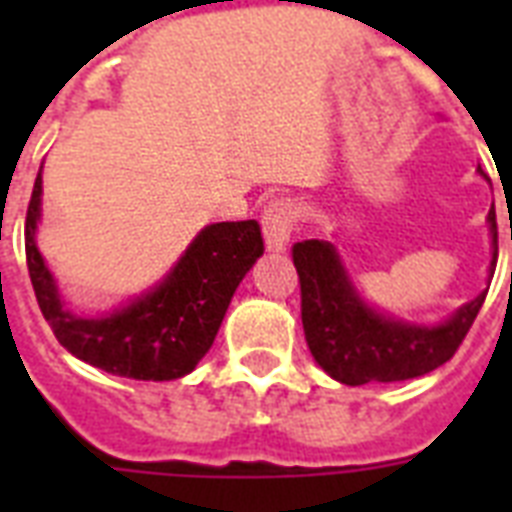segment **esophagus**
Segmentation results:
<instances>
[{"mask_svg":"<svg viewBox=\"0 0 512 512\" xmlns=\"http://www.w3.org/2000/svg\"><path fill=\"white\" fill-rule=\"evenodd\" d=\"M297 223V207L289 199H273L263 209V239L268 252L287 249L289 233Z\"/></svg>","mask_w":512,"mask_h":512,"instance_id":"esophagus-1","label":"esophagus"}]
</instances>
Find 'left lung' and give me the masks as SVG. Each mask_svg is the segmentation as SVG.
<instances>
[{"mask_svg":"<svg viewBox=\"0 0 512 512\" xmlns=\"http://www.w3.org/2000/svg\"><path fill=\"white\" fill-rule=\"evenodd\" d=\"M486 220L492 233V279L497 265V215L489 212ZM292 260L300 276L308 348L316 364L345 385L412 380L446 364L473 327L489 292L484 289L441 324L425 327L366 303L332 241H297Z\"/></svg>","mask_w":512,"mask_h":512,"instance_id":"1","label":"left lung"}]
</instances>
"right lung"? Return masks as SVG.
I'll list each match as a JSON object with an SVG mask.
<instances>
[{"instance_id": "add662e5", "label": "right lung", "mask_w": 512, "mask_h": 512, "mask_svg": "<svg viewBox=\"0 0 512 512\" xmlns=\"http://www.w3.org/2000/svg\"><path fill=\"white\" fill-rule=\"evenodd\" d=\"M42 170L26 212V263L36 303L58 342L90 366L132 380H177L212 348L231 297L263 255L257 220L212 223L196 233L156 287L106 316H76L36 247Z\"/></svg>"}]
</instances>
